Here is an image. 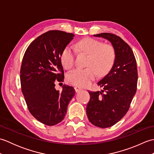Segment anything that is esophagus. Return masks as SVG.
Segmentation results:
<instances>
[{
  "instance_id": "esophagus-1",
  "label": "esophagus",
  "mask_w": 154,
  "mask_h": 154,
  "mask_svg": "<svg viewBox=\"0 0 154 154\" xmlns=\"http://www.w3.org/2000/svg\"><path fill=\"white\" fill-rule=\"evenodd\" d=\"M74 89H75V92H76V93L79 92V91H81V90H82V88H81V87H79V86H75V87H74Z\"/></svg>"
}]
</instances>
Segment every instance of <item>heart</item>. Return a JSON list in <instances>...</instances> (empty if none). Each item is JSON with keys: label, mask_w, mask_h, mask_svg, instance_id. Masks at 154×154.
<instances>
[{"label": "heart", "mask_w": 154, "mask_h": 154, "mask_svg": "<svg viewBox=\"0 0 154 154\" xmlns=\"http://www.w3.org/2000/svg\"><path fill=\"white\" fill-rule=\"evenodd\" d=\"M80 53L88 55L84 69H77L67 75V81L73 85L80 87L89 85L98 75L107 74L112 69L116 59V52L112 45L92 38H85L77 44ZM75 50L71 46H66L61 54V61L65 69H71L75 65Z\"/></svg>", "instance_id": "obj_1"}]
</instances>
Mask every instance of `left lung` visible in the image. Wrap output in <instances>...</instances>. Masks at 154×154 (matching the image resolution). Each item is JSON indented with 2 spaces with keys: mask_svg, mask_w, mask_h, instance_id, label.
Segmentation results:
<instances>
[{
  "mask_svg": "<svg viewBox=\"0 0 154 154\" xmlns=\"http://www.w3.org/2000/svg\"><path fill=\"white\" fill-rule=\"evenodd\" d=\"M94 35L109 40L116 52L112 69L98 82L103 89L89 91L91 98L86 109L91 123L105 128L117 123L128 110L136 92L138 69L131 48L120 37L110 33Z\"/></svg>",
  "mask_w": 154,
  "mask_h": 154,
  "instance_id": "1",
  "label": "left lung"
}]
</instances>
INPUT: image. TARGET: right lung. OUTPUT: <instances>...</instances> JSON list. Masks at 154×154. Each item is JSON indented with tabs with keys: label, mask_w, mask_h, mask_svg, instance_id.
<instances>
[{
	"label": "right lung",
	"mask_w": 154,
	"mask_h": 154,
	"mask_svg": "<svg viewBox=\"0 0 154 154\" xmlns=\"http://www.w3.org/2000/svg\"><path fill=\"white\" fill-rule=\"evenodd\" d=\"M74 34L50 30L29 45L20 68L21 90L28 109L35 119L47 126H54L64 119L68 104L75 95L73 87L55 89L62 82L64 71L61 61L63 49Z\"/></svg>",
	"instance_id": "1"
}]
</instances>
